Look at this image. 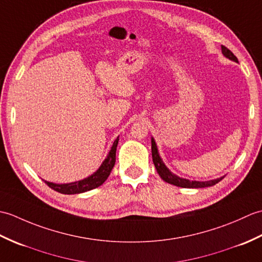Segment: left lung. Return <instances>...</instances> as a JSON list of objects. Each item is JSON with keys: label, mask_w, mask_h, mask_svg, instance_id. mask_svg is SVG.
I'll use <instances>...</instances> for the list:
<instances>
[{"label": "left lung", "mask_w": 262, "mask_h": 262, "mask_svg": "<svg viewBox=\"0 0 262 262\" xmlns=\"http://www.w3.org/2000/svg\"><path fill=\"white\" fill-rule=\"evenodd\" d=\"M222 53H223V55L226 58L234 60V62L238 63L237 58L234 56V54H233L229 48H226L225 46H222ZM152 159H153V163L155 165V169H157L159 176L161 177V179H163L165 182H168V183H170V185H173L177 187H181V188L210 187V186L216 185V183H219L224 178V177H221V178H219V179H214V180H209V181H190L188 179H183V178H180V177L173 174L168 168H166L165 164L163 163L162 159L160 158L157 144H155V141L153 137H152Z\"/></svg>", "instance_id": "1"}]
</instances>
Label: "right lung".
I'll use <instances>...</instances> for the list:
<instances>
[{"mask_svg": "<svg viewBox=\"0 0 262 262\" xmlns=\"http://www.w3.org/2000/svg\"><path fill=\"white\" fill-rule=\"evenodd\" d=\"M118 141H119V137H117L113 144V146H111V149L109 154L107 155V158H105L102 164L100 165V168L94 172L92 176L88 177L83 180L71 182V183H54L49 181H45V183H47V186L54 189L55 191L64 193V194H74V193L85 192L89 190H92L94 188H98L99 186H101L102 183L108 179L110 172L115 165L116 149H117V145H118Z\"/></svg>", "mask_w": 262, "mask_h": 262, "instance_id": "obj_1", "label": "right lung"}]
</instances>
